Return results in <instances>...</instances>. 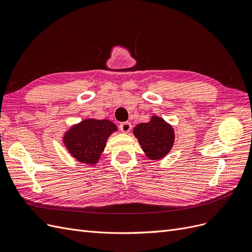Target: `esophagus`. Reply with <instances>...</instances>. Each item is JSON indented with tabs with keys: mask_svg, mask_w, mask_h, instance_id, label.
Listing matches in <instances>:
<instances>
[{
	"mask_svg": "<svg viewBox=\"0 0 252 252\" xmlns=\"http://www.w3.org/2000/svg\"><path fill=\"white\" fill-rule=\"evenodd\" d=\"M120 130L122 132H125V133L129 132V131L131 130V124L128 123V122H124V123H121L120 124Z\"/></svg>",
	"mask_w": 252,
	"mask_h": 252,
	"instance_id": "1",
	"label": "esophagus"
}]
</instances>
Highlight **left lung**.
<instances>
[{
    "label": "left lung",
    "mask_w": 252,
    "mask_h": 252,
    "mask_svg": "<svg viewBox=\"0 0 252 252\" xmlns=\"http://www.w3.org/2000/svg\"><path fill=\"white\" fill-rule=\"evenodd\" d=\"M145 154L151 159L164 158L174 142L172 127L158 117H152L149 123H141L133 128Z\"/></svg>",
    "instance_id": "obj_1"
}]
</instances>
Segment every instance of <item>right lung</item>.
I'll list each match as a JSON object with an SVG mask.
<instances>
[{"label":"right lung","mask_w":252,"mask_h":252,"mask_svg":"<svg viewBox=\"0 0 252 252\" xmlns=\"http://www.w3.org/2000/svg\"><path fill=\"white\" fill-rule=\"evenodd\" d=\"M116 130L117 126L108 120L87 119L66 132L64 143L71 156L79 162L95 164L108 136Z\"/></svg>","instance_id":"add662e5"}]
</instances>
